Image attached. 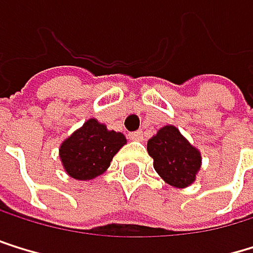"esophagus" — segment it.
I'll list each match as a JSON object with an SVG mask.
<instances>
[{"mask_svg":"<svg viewBox=\"0 0 253 253\" xmlns=\"http://www.w3.org/2000/svg\"><path fill=\"white\" fill-rule=\"evenodd\" d=\"M129 138L133 139V141H141V139H142V132H141V130L130 132V133H129Z\"/></svg>","mask_w":253,"mask_h":253,"instance_id":"34e87169","label":"esophagus"}]
</instances>
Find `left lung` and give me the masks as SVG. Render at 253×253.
Instances as JSON below:
<instances>
[{
  "mask_svg": "<svg viewBox=\"0 0 253 253\" xmlns=\"http://www.w3.org/2000/svg\"><path fill=\"white\" fill-rule=\"evenodd\" d=\"M156 173L176 188H185L196 180L202 156L174 126H164L147 142Z\"/></svg>",
  "mask_w": 253,
  "mask_h": 253,
  "instance_id": "1",
  "label": "left lung"
}]
</instances>
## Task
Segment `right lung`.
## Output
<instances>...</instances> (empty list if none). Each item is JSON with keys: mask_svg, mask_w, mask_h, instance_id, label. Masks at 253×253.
<instances>
[{"mask_svg": "<svg viewBox=\"0 0 253 253\" xmlns=\"http://www.w3.org/2000/svg\"><path fill=\"white\" fill-rule=\"evenodd\" d=\"M126 144L121 132L108 130L104 124L89 118L68 136L59 149L65 171L77 180H91L109 169L112 158Z\"/></svg>", "mask_w": 253, "mask_h": 253, "instance_id": "right-lung-1", "label": "right lung"}]
</instances>
